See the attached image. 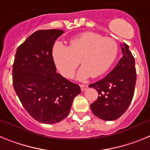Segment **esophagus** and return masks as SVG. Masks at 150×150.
<instances>
[{"label": "esophagus", "instance_id": "obj_1", "mask_svg": "<svg viewBox=\"0 0 150 150\" xmlns=\"http://www.w3.org/2000/svg\"><path fill=\"white\" fill-rule=\"evenodd\" d=\"M79 86H80V88H81V90L82 91H85V90H86L87 88H88V85H79Z\"/></svg>", "mask_w": 150, "mask_h": 150}]
</instances>
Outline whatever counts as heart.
I'll return each instance as SVG.
<instances>
[{"label": "heart", "instance_id": "heart-1", "mask_svg": "<svg viewBox=\"0 0 150 150\" xmlns=\"http://www.w3.org/2000/svg\"><path fill=\"white\" fill-rule=\"evenodd\" d=\"M119 52L116 41L95 32H85L71 38L68 46L56 43L52 57L57 68L67 78H71L79 65L76 78L85 80L105 74L113 64Z\"/></svg>", "mask_w": 150, "mask_h": 150}]
</instances>
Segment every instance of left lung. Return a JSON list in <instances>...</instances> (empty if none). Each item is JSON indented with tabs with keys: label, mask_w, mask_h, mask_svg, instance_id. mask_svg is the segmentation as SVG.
<instances>
[{
	"label": "left lung",
	"mask_w": 150,
	"mask_h": 150,
	"mask_svg": "<svg viewBox=\"0 0 150 150\" xmlns=\"http://www.w3.org/2000/svg\"><path fill=\"white\" fill-rule=\"evenodd\" d=\"M122 57L105 78L90 84L98 92V98L91 104L94 115L103 120H117L127 110L137 79L134 58L126 43L122 47Z\"/></svg>",
	"instance_id": "left-lung-1"
}]
</instances>
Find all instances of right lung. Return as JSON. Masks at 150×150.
<instances>
[{"label": "right lung", "instance_id": "right-lung-1", "mask_svg": "<svg viewBox=\"0 0 150 150\" xmlns=\"http://www.w3.org/2000/svg\"><path fill=\"white\" fill-rule=\"evenodd\" d=\"M64 30H39L18 46L13 64V85L24 108L37 121L59 122L81 92L77 84L56 73L52 57L55 40Z\"/></svg>", "mask_w": 150, "mask_h": 150}]
</instances>
